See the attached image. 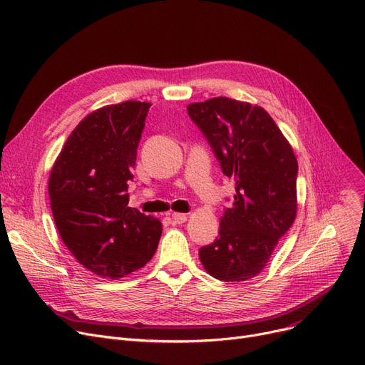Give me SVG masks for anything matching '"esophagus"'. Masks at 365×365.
<instances>
[{"label": "esophagus", "mask_w": 365, "mask_h": 365, "mask_svg": "<svg viewBox=\"0 0 365 365\" xmlns=\"http://www.w3.org/2000/svg\"><path fill=\"white\" fill-rule=\"evenodd\" d=\"M170 216H171L174 224H183V222H186V219H187V215H185V213H176V212L171 213Z\"/></svg>", "instance_id": "1"}]
</instances>
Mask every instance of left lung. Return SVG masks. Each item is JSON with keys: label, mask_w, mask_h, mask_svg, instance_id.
I'll return each mask as SVG.
<instances>
[{"label": "left lung", "mask_w": 365, "mask_h": 365, "mask_svg": "<svg viewBox=\"0 0 365 365\" xmlns=\"http://www.w3.org/2000/svg\"><path fill=\"white\" fill-rule=\"evenodd\" d=\"M225 176L235 182L219 237L200 249L210 276L243 282L258 276L297 216L298 164L292 146L259 106L216 97L187 106Z\"/></svg>", "instance_id": "left-lung-1"}]
</instances>
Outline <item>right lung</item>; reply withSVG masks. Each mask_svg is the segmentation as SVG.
I'll use <instances>...</instances> for the list:
<instances>
[{
    "label": "right lung",
    "mask_w": 365,
    "mask_h": 365,
    "mask_svg": "<svg viewBox=\"0 0 365 365\" xmlns=\"http://www.w3.org/2000/svg\"><path fill=\"white\" fill-rule=\"evenodd\" d=\"M150 103L125 101L85 116L49 178L55 225L71 255L93 274L120 279L155 255L163 224L128 207V182Z\"/></svg>",
    "instance_id": "1"
}]
</instances>
